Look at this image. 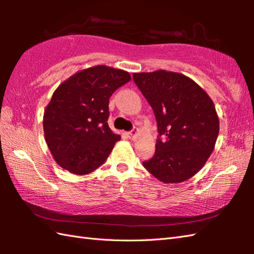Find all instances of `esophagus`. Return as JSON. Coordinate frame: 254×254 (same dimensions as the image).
Returning a JSON list of instances; mask_svg holds the SVG:
<instances>
[{
    "instance_id": "1",
    "label": "esophagus",
    "mask_w": 254,
    "mask_h": 254,
    "mask_svg": "<svg viewBox=\"0 0 254 254\" xmlns=\"http://www.w3.org/2000/svg\"><path fill=\"white\" fill-rule=\"evenodd\" d=\"M137 132H138L137 128H134V130H132L131 132H127V136L130 139H135V137L137 135Z\"/></svg>"
}]
</instances>
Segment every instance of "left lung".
Returning <instances> with one entry per match:
<instances>
[{"label": "left lung", "mask_w": 254, "mask_h": 254, "mask_svg": "<svg viewBox=\"0 0 254 254\" xmlns=\"http://www.w3.org/2000/svg\"><path fill=\"white\" fill-rule=\"evenodd\" d=\"M133 80L153 108L158 139L143 166L164 183L190 179L214 150L219 120L214 102L186 75L165 69L134 73Z\"/></svg>", "instance_id": "1"}]
</instances>
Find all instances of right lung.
Here are the masks:
<instances>
[{
    "mask_svg": "<svg viewBox=\"0 0 254 254\" xmlns=\"http://www.w3.org/2000/svg\"><path fill=\"white\" fill-rule=\"evenodd\" d=\"M130 80L123 69L96 65L59 85L44 113L45 138L59 166L82 176L105 163L121 138L108 126L109 99Z\"/></svg>",
    "mask_w": 254,
    "mask_h": 254,
    "instance_id": "obj_1",
    "label": "right lung"
}]
</instances>
